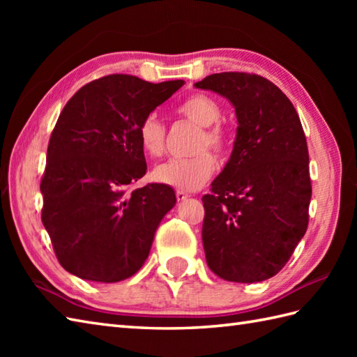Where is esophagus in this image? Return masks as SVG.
<instances>
[{"label": "esophagus", "mask_w": 357, "mask_h": 357, "mask_svg": "<svg viewBox=\"0 0 357 357\" xmlns=\"http://www.w3.org/2000/svg\"><path fill=\"white\" fill-rule=\"evenodd\" d=\"M188 198V193H185L184 190H176V199L178 201H184Z\"/></svg>", "instance_id": "1"}]
</instances>
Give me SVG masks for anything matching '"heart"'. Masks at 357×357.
I'll use <instances>...</instances> for the list:
<instances>
[{"instance_id":"heart-1","label":"heart","mask_w":357,"mask_h":357,"mask_svg":"<svg viewBox=\"0 0 357 357\" xmlns=\"http://www.w3.org/2000/svg\"><path fill=\"white\" fill-rule=\"evenodd\" d=\"M178 115L201 127L196 138L195 150L198 153L188 158L170 159L158 165L153 178L164 185L184 192H192L204 185L215 172V158L210 149L218 156H224L230 150V132L221 121L222 107L215 98L206 93H195L178 105ZM138 138L142 150L151 158L162 156L165 151L167 127L156 113L144 116L138 127Z\"/></svg>"}]
</instances>
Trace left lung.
<instances>
[{"label":"left lung","mask_w":357,"mask_h":357,"mask_svg":"<svg viewBox=\"0 0 357 357\" xmlns=\"http://www.w3.org/2000/svg\"><path fill=\"white\" fill-rule=\"evenodd\" d=\"M234 105L231 156L202 196V242L210 270L252 284L284 268L308 227L312 181L304 128L278 86L256 73H213L195 84Z\"/></svg>","instance_id":"1"}]
</instances>
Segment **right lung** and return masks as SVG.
Returning <instances> with one entry per match:
<instances>
[{"mask_svg": "<svg viewBox=\"0 0 357 357\" xmlns=\"http://www.w3.org/2000/svg\"><path fill=\"white\" fill-rule=\"evenodd\" d=\"M183 86V79L153 84L115 73L90 81L64 105L40 185L41 221L72 275L119 282L147 259L176 196L164 184L128 192L147 170L138 127Z\"/></svg>", "mask_w": 357, "mask_h": 357, "instance_id": "obj_1", "label": "right lung"}]
</instances>
